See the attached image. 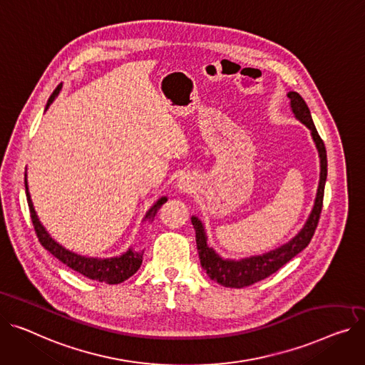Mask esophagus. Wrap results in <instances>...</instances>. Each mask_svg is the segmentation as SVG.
I'll use <instances>...</instances> for the list:
<instances>
[{"mask_svg": "<svg viewBox=\"0 0 365 365\" xmlns=\"http://www.w3.org/2000/svg\"><path fill=\"white\" fill-rule=\"evenodd\" d=\"M178 187H179L180 190H183V192H187V190H190V185H189V180H186L185 178H182V179L179 180V183H178Z\"/></svg>", "mask_w": 365, "mask_h": 365, "instance_id": "1", "label": "esophagus"}]
</instances>
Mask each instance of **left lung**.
Wrapping results in <instances>:
<instances>
[{
	"instance_id": "1",
	"label": "left lung",
	"mask_w": 365,
	"mask_h": 365,
	"mask_svg": "<svg viewBox=\"0 0 365 365\" xmlns=\"http://www.w3.org/2000/svg\"><path fill=\"white\" fill-rule=\"evenodd\" d=\"M287 96L290 100V110H292L295 118L299 120L302 125L308 128V130L311 132V138L315 143V148L319 151L320 180H319L317 193H315L314 205L302 229L292 239L287 240L286 244L269 252H264L259 255H251L240 259L223 258L220 254H217L214 248L207 244V233H205L204 223L197 215H192L190 222L193 225V229H195L197 250L201 259V267L211 280L223 284L225 287L240 289V287L254 284L259 280H264L265 277L276 273L286 262H289L295 255H298L301 251H304L308 247L311 237L315 232V227H317V223H319L322 207H323L324 185L327 179L326 147L317 129L314 126L311 111L302 96L295 91H289Z\"/></svg>"
}]
</instances>
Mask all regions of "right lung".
<instances>
[{
    "label": "right lung",
    "mask_w": 365,
    "mask_h": 365,
    "mask_svg": "<svg viewBox=\"0 0 365 365\" xmlns=\"http://www.w3.org/2000/svg\"><path fill=\"white\" fill-rule=\"evenodd\" d=\"M61 83L56 88V91L51 93L50 98H48V103L45 106V111L48 110L54 100L58 96L60 91H61ZM28 175H24V187H26V198H28V204H29V211H31V218L32 223L36 232V236L41 242V245L48 251L51 252L57 259H60L63 264H66L67 267H70L71 270H75L81 274H83L85 277L91 279V280H96V282H104L108 284H117L128 280L129 277H132L142 264V257H143V251H135L132 247L123 252L118 257H110V258H98V257H85L81 254H76L73 251H68L67 248H64L63 245H60L56 239H53V236L46 232V229L42 226V223L39 222V217L35 211L31 193H29V187H28ZM167 202V197H161L148 211L145 214L142 222H153L154 217L157 215L158 210L161 208V205Z\"/></svg>",
    "instance_id": "right-lung-1"
}]
</instances>
